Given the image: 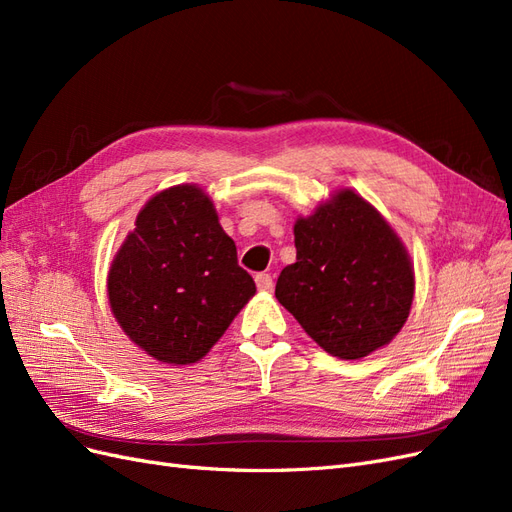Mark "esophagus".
Returning <instances> with one entry per match:
<instances>
[{
    "mask_svg": "<svg viewBox=\"0 0 512 512\" xmlns=\"http://www.w3.org/2000/svg\"><path fill=\"white\" fill-rule=\"evenodd\" d=\"M256 286H258L260 290H271V288H273V277H271V273H258V275H256Z\"/></svg>",
    "mask_w": 512,
    "mask_h": 512,
    "instance_id": "34e87169",
    "label": "esophagus"
}]
</instances>
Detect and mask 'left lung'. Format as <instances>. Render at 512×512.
<instances>
[{"instance_id":"1","label":"left lung","mask_w":512,"mask_h":512,"mask_svg":"<svg viewBox=\"0 0 512 512\" xmlns=\"http://www.w3.org/2000/svg\"><path fill=\"white\" fill-rule=\"evenodd\" d=\"M297 262L275 297L305 333L339 359L386 346L408 320L414 273L406 247L369 203L342 190L294 224Z\"/></svg>"}]
</instances>
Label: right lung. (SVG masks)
<instances>
[{
    "label": "right lung",
    "mask_w": 512,
    "mask_h": 512,
    "mask_svg": "<svg viewBox=\"0 0 512 512\" xmlns=\"http://www.w3.org/2000/svg\"><path fill=\"white\" fill-rule=\"evenodd\" d=\"M256 292L196 185L153 196L108 271V301L134 344L162 363L203 359Z\"/></svg>",
    "instance_id": "1"
}]
</instances>
